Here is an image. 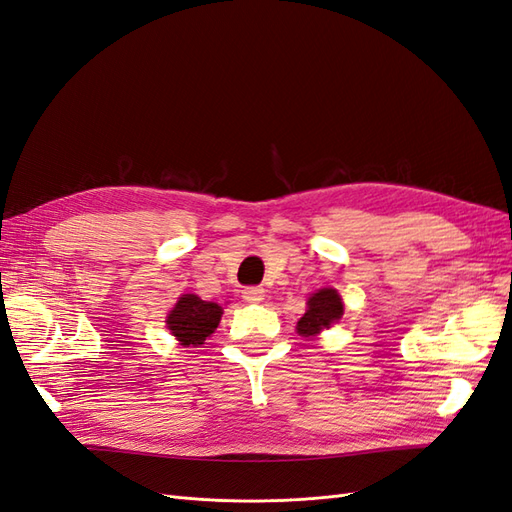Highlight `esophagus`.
<instances>
[{
	"mask_svg": "<svg viewBox=\"0 0 512 512\" xmlns=\"http://www.w3.org/2000/svg\"><path fill=\"white\" fill-rule=\"evenodd\" d=\"M241 294H243V301H247V303H260L262 299H265V288L250 286V288H245Z\"/></svg>",
	"mask_w": 512,
	"mask_h": 512,
	"instance_id": "esophagus-1",
	"label": "esophagus"
}]
</instances>
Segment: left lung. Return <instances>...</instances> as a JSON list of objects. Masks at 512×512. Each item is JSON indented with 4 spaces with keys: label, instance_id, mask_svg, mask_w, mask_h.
<instances>
[{
    "label": "left lung",
    "instance_id": "left-lung-1",
    "mask_svg": "<svg viewBox=\"0 0 512 512\" xmlns=\"http://www.w3.org/2000/svg\"><path fill=\"white\" fill-rule=\"evenodd\" d=\"M344 316V301L335 288H320L307 299V309L297 322L301 337H316L322 329H329L333 322Z\"/></svg>",
    "mask_w": 512,
    "mask_h": 512
}]
</instances>
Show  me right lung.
I'll return each instance as SVG.
<instances>
[{
	"instance_id": "obj_1",
	"label": "right lung",
	"mask_w": 512,
	"mask_h": 512,
	"mask_svg": "<svg viewBox=\"0 0 512 512\" xmlns=\"http://www.w3.org/2000/svg\"><path fill=\"white\" fill-rule=\"evenodd\" d=\"M222 314L224 309L218 303L203 301L196 294H181L166 316V327L181 346L196 348L218 329Z\"/></svg>"
}]
</instances>
